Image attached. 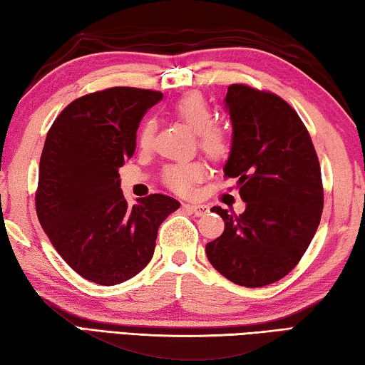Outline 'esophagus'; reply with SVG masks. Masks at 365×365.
Segmentation results:
<instances>
[{"label":"esophagus","mask_w":365,"mask_h":365,"mask_svg":"<svg viewBox=\"0 0 365 365\" xmlns=\"http://www.w3.org/2000/svg\"><path fill=\"white\" fill-rule=\"evenodd\" d=\"M184 209L192 212V214H195L197 217L205 215L207 212H209V207L204 205V204H184Z\"/></svg>","instance_id":"34e87169"}]
</instances>
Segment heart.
I'll use <instances>...</instances> for the list:
<instances>
[{
    "mask_svg": "<svg viewBox=\"0 0 365 365\" xmlns=\"http://www.w3.org/2000/svg\"><path fill=\"white\" fill-rule=\"evenodd\" d=\"M175 115L184 122L190 130L195 132L197 145L202 151L212 158L223 156L228 150V133L223 127L210 124V104L200 94H187L176 101ZM156 122L153 117L143 119L138 128V143L142 148H150L153 143ZM207 175V168L202 161H181V163L168 165L163 171V182L175 192L186 194L195 182H200Z\"/></svg>",
    "mask_w": 365,
    "mask_h": 365,
    "instance_id": "b5f03b06",
    "label": "heart"
}]
</instances>
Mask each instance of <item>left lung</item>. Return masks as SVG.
<instances>
[{
	"label": "left lung",
	"instance_id": "left-lung-1",
	"mask_svg": "<svg viewBox=\"0 0 365 365\" xmlns=\"http://www.w3.org/2000/svg\"><path fill=\"white\" fill-rule=\"evenodd\" d=\"M223 106L233 128L223 173L237 179L246 207L238 217L212 209L225 230L205 245V253L228 280L262 287L287 276L315 237L322 171L304 122L284 99L232 85Z\"/></svg>",
	"mask_w": 365,
	"mask_h": 365
}]
</instances>
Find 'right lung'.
<instances>
[{"mask_svg":"<svg viewBox=\"0 0 365 365\" xmlns=\"http://www.w3.org/2000/svg\"><path fill=\"white\" fill-rule=\"evenodd\" d=\"M158 91L109 88L78 98L47 133L36 209L53 248L73 271L115 285L142 271L155 253L158 228L179 209L165 194L128 205L119 168L135 150L137 128Z\"/></svg>","mask_w":365,"mask_h":365,"instance_id":"right-lung-1","label":"right lung"}]
</instances>
